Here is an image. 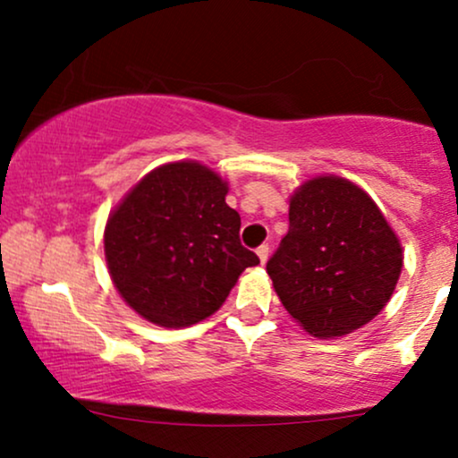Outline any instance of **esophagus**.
Returning <instances> with one entry per match:
<instances>
[{
	"label": "esophagus",
	"instance_id": "1",
	"mask_svg": "<svg viewBox=\"0 0 458 458\" xmlns=\"http://www.w3.org/2000/svg\"><path fill=\"white\" fill-rule=\"evenodd\" d=\"M256 254H259V259L262 265H265L267 260H269V245H260L259 250H256Z\"/></svg>",
	"mask_w": 458,
	"mask_h": 458
}]
</instances>
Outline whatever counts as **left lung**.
Returning a JSON list of instances; mask_svg holds the SVG:
<instances>
[{
  "label": "left lung",
  "mask_w": 458,
  "mask_h": 458,
  "mask_svg": "<svg viewBox=\"0 0 458 458\" xmlns=\"http://www.w3.org/2000/svg\"><path fill=\"white\" fill-rule=\"evenodd\" d=\"M288 233L267 262L282 306L314 338L370 323L390 301L403 247L372 198L340 176L293 193Z\"/></svg>",
  "instance_id": "left-lung-1"
}]
</instances>
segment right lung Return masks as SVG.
<instances>
[{
	"label": "right lung",
	"mask_w": 458,
	"mask_h": 458,
	"mask_svg": "<svg viewBox=\"0 0 458 458\" xmlns=\"http://www.w3.org/2000/svg\"><path fill=\"white\" fill-rule=\"evenodd\" d=\"M228 182L198 161L155 167L109 215L105 260L120 297L161 327L217 312L259 256L241 245Z\"/></svg>",
	"instance_id": "right-lung-1"
}]
</instances>
